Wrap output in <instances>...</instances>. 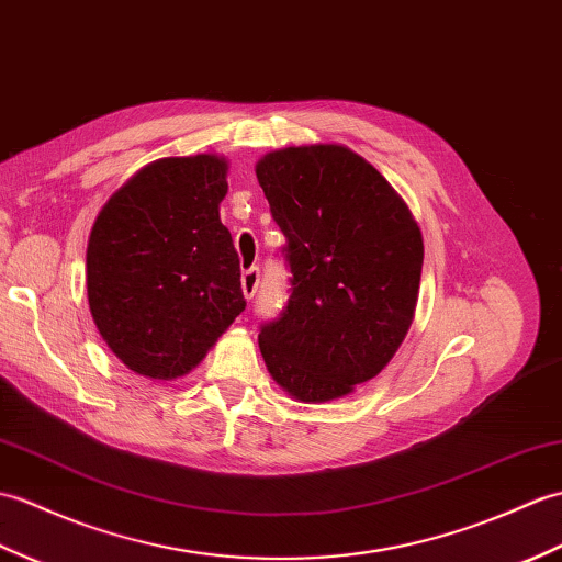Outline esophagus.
<instances>
[{
	"label": "esophagus",
	"instance_id": "obj_1",
	"mask_svg": "<svg viewBox=\"0 0 562 562\" xmlns=\"http://www.w3.org/2000/svg\"><path fill=\"white\" fill-rule=\"evenodd\" d=\"M258 282H260V270L256 266H251L249 270H244L241 276V290L246 299H254L256 290H258Z\"/></svg>",
	"mask_w": 562,
	"mask_h": 562
}]
</instances>
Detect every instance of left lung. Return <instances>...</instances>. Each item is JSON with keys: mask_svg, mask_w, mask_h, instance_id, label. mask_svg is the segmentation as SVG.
<instances>
[{"mask_svg": "<svg viewBox=\"0 0 562 562\" xmlns=\"http://www.w3.org/2000/svg\"><path fill=\"white\" fill-rule=\"evenodd\" d=\"M256 177L292 272L286 306L260 323V355L296 400L349 395L383 371L409 330L422 232L385 177L345 146L268 153Z\"/></svg>", "mask_w": 562, "mask_h": 562, "instance_id": "8db88e82", "label": "left lung"}]
</instances>
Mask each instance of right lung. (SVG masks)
Listing matches in <instances>:
<instances>
[{
  "mask_svg": "<svg viewBox=\"0 0 562 562\" xmlns=\"http://www.w3.org/2000/svg\"><path fill=\"white\" fill-rule=\"evenodd\" d=\"M225 175L217 155L153 162L104 203L90 232V313L140 375L189 373L246 308L239 256L217 211Z\"/></svg>",
  "mask_w": 562,
  "mask_h": 562,
  "instance_id": "obj_1",
  "label": "right lung"
}]
</instances>
